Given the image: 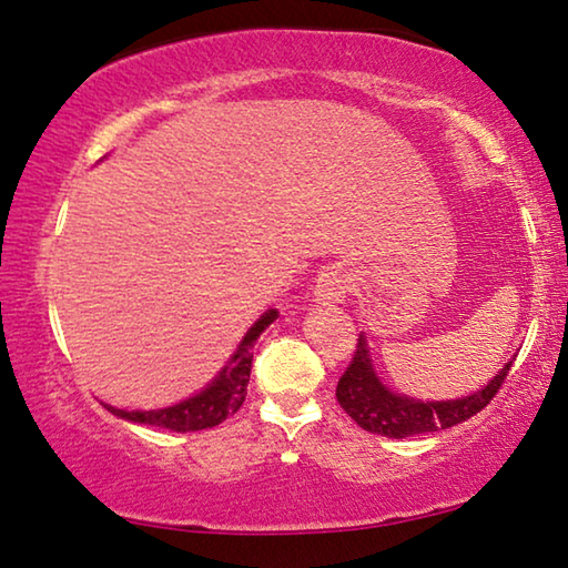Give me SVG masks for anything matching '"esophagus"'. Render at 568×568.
<instances>
[{
  "instance_id": "esophagus-1",
  "label": "esophagus",
  "mask_w": 568,
  "mask_h": 568,
  "mask_svg": "<svg viewBox=\"0 0 568 568\" xmlns=\"http://www.w3.org/2000/svg\"><path fill=\"white\" fill-rule=\"evenodd\" d=\"M351 292V278H347L343 266L322 268L314 284V296L322 304H339L345 302V294Z\"/></svg>"
}]
</instances>
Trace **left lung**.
<instances>
[{"label":"left lung","mask_w":568,"mask_h":568,"mask_svg":"<svg viewBox=\"0 0 568 568\" xmlns=\"http://www.w3.org/2000/svg\"><path fill=\"white\" fill-rule=\"evenodd\" d=\"M513 361L505 363V368H500V373L485 388H479L465 398L418 400L404 394H394V390L383 386V381L373 368L368 339L361 335L357 337L351 365H347L343 378L337 381L335 396L339 406L345 408V414L361 429L388 436V439H406V436L449 429V426L467 422V418L483 412L495 398L497 390H500L505 378H508Z\"/></svg>","instance_id":"obj_1"}]
</instances>
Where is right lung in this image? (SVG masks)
<instances>
[{"label": "right lung", "instance_id": "add662e5", "mask_svg": "<svg viewBox=\"0 0 568 568\" xmlns=\"http://www.w3.org/2000/svg\"><path fill=\"white\" fill-rule=\"evenodd\" d=\"M276 320V310H268L256 320V325L248 329L246 337L241 339L239 351L233 353L229 365L221 371V375L211 383V386L200 390V394L190 396L187 400L168 406V408H152V412H124V408H113L103 404L113 416L126 418L134 424H150L160 426V429L170 432H200L217 426L225 418L233 416L246 400V386L251 378V361H254V345L258 335Z\"/></svg>", "mask_w": 568, "mask_h": 568}]
</instances>
